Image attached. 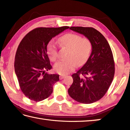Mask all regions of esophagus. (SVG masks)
I'll return each instance as SVG.
<instances>
[{
    "label": "esophagus",
    "instance_id": "obj_1",
    "mask_svg": "<svg viewBox=\"0 0 130 130\" xmlns=\"http://www.w3.org/2000/svg\"><path fill=\"white\" fill-rule=\"evenodd\" d=\"M65 75H60L59 76V79L60 80H62V79H63V78L65 77Z\"/></svg>",
    "mask_w": 130,
    "mask_h": 130
}]
</instances>
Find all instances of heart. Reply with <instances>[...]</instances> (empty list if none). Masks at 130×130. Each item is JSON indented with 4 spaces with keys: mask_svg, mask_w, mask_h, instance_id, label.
<instances>
[{
    "mask_svg": "<svg viewBox=\"0 0 130 130\" xmlns=\"http://www.w3.org/2000/svg\"><path fill=\"white\" fill-rule=\"evenodd\" d=\"M58 43L62 48L69 50L67 59L58 61L54 65V71L61 75H67L87 60L91 53L92 44L87 38H82L79 35L68 34L59 38ZM47 54L50 61L55 62L58 58V50L54 43L51 42L47 47Z\"/></svg>",
    "mask_w": 130,
    "mask_h": 130,
    "instance_id": "1",
    "label": "heart"
}]
</instances>
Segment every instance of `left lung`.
<instances>
[{
    "label": "left lung",
    "mask_w": 130,
    "mask_h": 130,
    "mask_svg": "<svg viewBox=\"0 0 130 130\" xmlns=\"http://www.w3.org/2000/svg\"><path fill=\"white\" fill-rule=\"evenodd\" d=\"M70 29L83 35L92 44L91 54L76 73L68 89L72 98L83 104H91L104 96L115 75V63L110 47L105 37L93 28L72 26Z\"/></svg>",
    "instance_id": "8db88e82"
}]
</instances>
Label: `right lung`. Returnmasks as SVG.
<instances>
[{"instance_id":"add662e5","label":"right lung","mask_w":130,"mask_h":130,"mask_svg":"<svg viewBox=\"0 0 130 130\" xmlns=\"http://www.w3.org/2000/svg\"><path fill=\"white\" fill-rule=\"evenodd\" d=\"M69 28H36L20 42L14 69L21 90L30 100L39 102L48 98L53 92L54 84L59 81V75L46 72L52 68L47 47L51 39Z\"/></svg>"}]
</instances>
